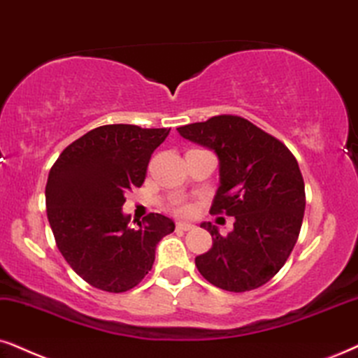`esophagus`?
Instances as JSON below:
<instances>
[{
	"label": "esophagus",
	"mask_w": 358,
	"mask_h": 358,
	"mask_svg": "<svg viewBox=\"0 0 358 358\" xmlns=\"http://www.w3.org/2000/svg\"><path fill=\"white\" fill-rule=\"evenodd\" d=\"M194 224L188 223V221H178L176 223V229H180V231H189V229H193Z\"/></svg>",
	"instance_id": "34e87169"
}]
</instances>
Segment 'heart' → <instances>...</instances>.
<instances>
[{
	"label": "heart",
	"mask_w": 358,
	"mask_h": 358,
	"mask_svg": "<svg viewBox=\"0 0 358 358\" xmlns=\"http://www.w3.org/2000/svg\"><path fill=\"white\" fill-rule=\"evenodd\" d=\"M175 210L178 211V213H183V215H185V213H188V211H189V206H188V205H185V203H182V201H178V203H176Z\"/></svg>",
	"instance_id": "1"
}]
</instances>
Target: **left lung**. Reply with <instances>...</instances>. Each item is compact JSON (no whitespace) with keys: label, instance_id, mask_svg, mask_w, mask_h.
<instances>
[{"label":"left lung","instance_id":"left-lung-1","mask_svg":"<svg viewBox=\"0 0 358 358\" xmlns=\"http://www.w3.org/2000/svg\"><path fill=\"white\" fill-rule=\"evenodd\" d=\"M176 130L218 157L220 187L211 213L234 216L228 236L201 223L213 246L194 264L224 291L261 287L282 268L299 236L306 193L297 160L278 138L238 115H216Z\"/></svg>","mask_w":358,"mask_h":358}]
</instances>
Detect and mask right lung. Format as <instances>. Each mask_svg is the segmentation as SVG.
Instances as JSON below:
<instances>
[{
	"label": "right lung",
	"mask_w": 358,
	"mask_h": 358,
	"mask_svg": "<svg viewBox=\"0 0 358 358\" xmlns=\"http://www.w3.org/2000/svg\"><path fill=\"white\" fill-rule=\"evenodd\" d=\"M170 129L102 125L72 142L48 176L46 210L57 248L90 286L125 292L148 274L160 239L175 223L150 213L137 226L122 211Z\"/></svg>",
	"instance_id": "right-lung-1"
}]
</instances>
